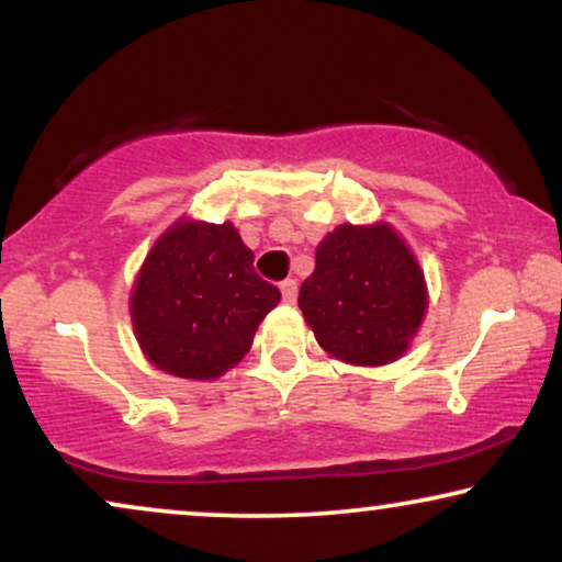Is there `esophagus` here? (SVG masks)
<instances>
[{"label": "esophagus", "mask_w": 562, "mask_h": 562, "mask_svg": "<svg viewBox=\"0 0 562 562\" xmlns=\"http://www.w3.org/2000/svg\"><path fill=\"white\" fill-rule=\"evenodd\" d=\"M281 296L286 304H294L296 302V281L294 279H286L281 283Z\"/></svg>", "instance_id": "obj_1"}]
</instances>
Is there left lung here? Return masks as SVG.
Returning <instances> with one entry per match:
<instances>
[{
	"mask_svg": "<svg viewBox=\"0 0 562 562\" xmlns=\"http://www.w3.org/2000/svg\"><path fill=\"white\" fill-rule=\"evenodd\" d=\"M425 273L389 222L340 225L317 245L299 310L329 358L386 366L409 350L427 312Z\"/></svg>",
	"mask_w": 562,
	"mask_h": 562,
	"instance_id": "obj_1",
	"label": "left lung"
}]
</instances>
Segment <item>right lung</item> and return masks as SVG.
<instances>
[{
    "label": "right lung",
    "mask_w": 562,
    "mask_h": 562,
    "mask_svg": "<svg viewBox=\"0 0 562 562\" xmlns=\"http://www.w3.org/2000/svg\"><path fill=\"white\" fill-rule=\"evenodd\" d=\"M233 222L181 217L158 237L130 294V317L158 371L214 381L240 363L281 291L260 279Z\"/></svg>",
    "instance_id": "obj_1"
}]
</instances>
